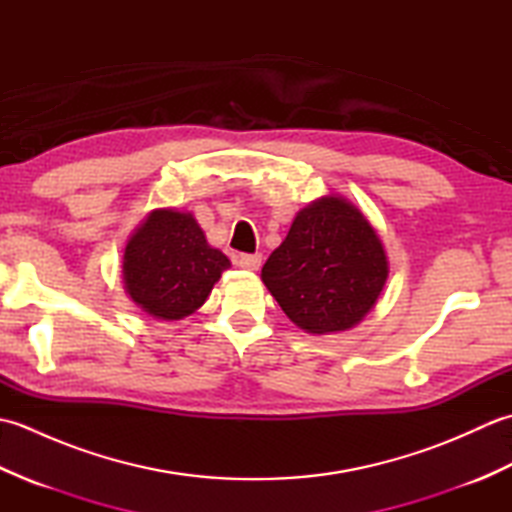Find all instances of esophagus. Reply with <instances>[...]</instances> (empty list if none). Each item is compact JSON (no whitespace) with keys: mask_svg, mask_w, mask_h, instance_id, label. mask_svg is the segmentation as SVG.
<instances>
[{"mask_svg":"<svg viewBox=\"0 0 512 512\" xmlns=\"http://www.w3.org/2000/svg\"><path fill=\"white\" fill-rule=\"evenodd\" d=\"M235 262L246 270H259V266H262V255H237Z\"/></svg>","mask_w":512,"mask_h":512,"instance_id":"esophagus-1","label":"esophagus"}]
</instances>
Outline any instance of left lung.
<instances>
[{
  "mask_svg": "<svg viewBox=\"0 0 512 512\" xmlns=\"http://www.w3.org/2000/svg\"><path fill=\"white\" fill-rule=\"evenodd\" d=\"M387 275V255L374 226L341 195H325L301 209L262 268L270 295L310 334L361 323Z\"/></svg>",
  "mask_w": 512,
  "mask_h": 512,
  "instance_id": "1",
  "label": "left lung"
}]
</instances>
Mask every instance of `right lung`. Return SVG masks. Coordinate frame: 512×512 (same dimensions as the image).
<instances>
[{
  "label": "right lung",
  "instance_id": "obj_1",
  "mask_svg": "<svg viewBox=\"0 0 512 512\" xmlns=\"http://www.w3.org/2000/svg\"><path fill=\"white\" fill-rule=\"evenodd\" d=\"M228 266V257L209 246L191 213L156 209L129 237L123 281L149 317L178 321L202 306Z\"/></svg>",
  "mask_w": 512,
  "mask_h": 512
}]
</instances>
